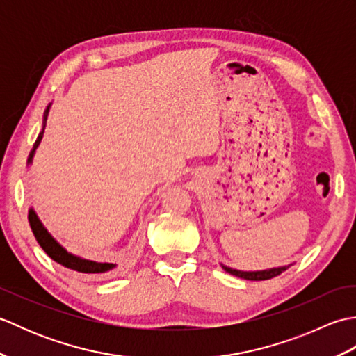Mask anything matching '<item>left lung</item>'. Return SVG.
Here are the masks:
<instances>
[{
    "mask_svg": "<svg viewBox=\"0 0 356 356\" xmlns=\"http://www.w3.org/2000/svg\"><path fill=\"white\" fill-rule=\"evenodd\" d=\"M220 264H222V268L228 272V274L236 275L238 278L251 280V282H260V280H269L272 277H277L282 274L283 270L292 266V263H289V264H283V266H275V268H268V269H260V270H241V269L226 266V264H223V263H220Z\"/></svg>",
    "mask_w": 356,
    "mask_h": 356,
    "instance_id": "left-lung-1",
    "label": "left lung"
}]
</instances>
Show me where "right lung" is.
<instances>
[{"label": "right lung", "mask_w": 356, "mask_h": 356, "mask_svg": "<svg viewBox=\"0 0 356 356\" xmlns=\"http://www.w3.org/2000/svg\"><path fill=\"white\" fill-rule=\"evenodd\" d=\"M50 107H51V102L47 105V108L44 110L42 128H41V131H40V134H38V138L33 143L32 151H30L29 159H27V166L32 165L33 156L36 153V148L40 147V143L42 140ZM29 223H30V228H32V231H33V236H35L36 241L44 249L45 254H47L51 260H55L56 263L63 264V266L67 268V269L82 272V274H104V272H108V270L115 269L118 266L116 263H101V261L82 259V257L74 255V254L67 251V249L61 243H59V241L55 237L51 236L49 229L45 228L44 223L40 220V217H38L36 211L33 208L29 209Z\"/></svg>", "instance_id": "obj_1"}]
</instances>
